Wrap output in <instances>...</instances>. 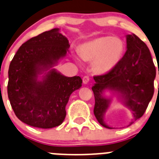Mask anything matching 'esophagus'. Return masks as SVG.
I'll return each instance as SVG.
<instances>
[{
	"label": "esophagus",
	"mask_w": 159,
	"mask_h": 159,
	"mask_svg": "<svg viewBox=\"0 0 159 159\" xmlns=\"http://www.w3.org/2000/svg\"><path fill=\"white\" fill-rule=\"evenodd\" d=\"M89 80H90V78H89V77L87 76V75H85V76L83 77L82 81H83V83H84V84H88L89 81Z\"/></svg>",
	"instance_id": "1"
}]
</instances>
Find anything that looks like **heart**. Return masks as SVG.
<instances>
[{"mask_svg":"<svg viewBox=\"0 0 159 159\" xmlns=\"http://www.w3.org/2000/svg\"><path fill=\"white\" fill-rule=\"evenodd\" d=\"M125 51L124 41L117 37L102 36L83 44L81 57L87 61H93V69L99 74H106L120 61Z\"/></svg>","mask_w":159,"mask_h":159,"instance_id":"heart-1","label":"heart"}]
</instances>
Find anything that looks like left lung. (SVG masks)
I'll list each match as a JSON object with an SVG mask.
<instances>
[{"instance_id": "1", "label": "left lung", "mask_w": 159, "mask_h": 159, "mask_svg": "<svg viewBox=\"0 0 159 159\" xmlns=\"http://www.w3.org/2000/svg\"><path fill=\"white\" fill-rule=\"evenodd\" d=\"M127 51L110 71L94 76L95 84L92 88L95 96L94 114L102 126L112 129L104 123V114L110 100L105 98L106 89L120 94L124 103L134 116L128 126L144 115L154 95V80L156 75L150 50L136 35H127Z\"/></svg>"}]
</instances>
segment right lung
<instances>
[{
	"label": "right lung",
	"mask_w": 159,
	"mask_h": 159,
	"mask_svg": "<svg viewBox=\"0 0 159 159\" xmlns=\"http://www.w3.org/2000/svg\"><path fill=\"white\" fill-rule=\"evenodd\" d=\"M69 47L67 39L53 29L24 43L11 61L7 95L15 114L25 124L49 129L64 120L69 97L81 88V78L64 76L55 70L41 81L37 75L65 56Z\"/></svg>",
	"instance_id": "obj_1"
}]
</instances>
